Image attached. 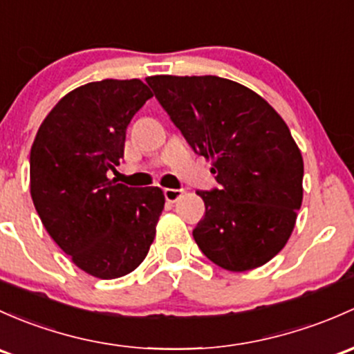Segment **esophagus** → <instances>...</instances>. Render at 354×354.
Here are the masks:
<instances>
[{
	"instance_id": "esophagus-1",
	"label": "esophagus",
	"mask_w": 354,
	"mask_h": 354,
	"mask_svg": "<svg viewBox=\"0 0 354 354\" xmlns=\"http://www.w3.org/2000/svg\"><path fill=\"white\" fill-rule=\"evenodd\" d=\"M165 196H166L167 202H169V203H174V202H178V200H180L181 196H183V189L166 188V189H165Z\"/></svg>"
}]
</instances>
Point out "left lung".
Returning a JSON list of instances; mask_svg holds the SVG:
<instances>
[{"mask_svg":"<svg viewBox=\"0 0 354 354\" xmlns=\"http://www.w3.org/2000/svg\"><path fill=\"white\" fill-rule=\"evenodd\" d=\"M147 84L221 185L196 192L205 217L193 230L227 271L266 265L288 243L304 198V159L288 125L252 89L218 76H149Z\"/></svg>","mask_w":354,"mask_h":354,"instance_id":"left-lung-1","label":"left lung"}]
</instances>
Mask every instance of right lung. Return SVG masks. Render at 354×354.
Returning <instances> with one entry per match:
<instances>
[{"label":"right lung","instance_id":"right-lung-1","mask_svg":"<svg viewBox=\"0 0 354 354\" xmlns=\"http://www.w3.org/2000/svg\"><path fill=\"white\" fill-rule=\"evenodd\" d=\"M152 98L140 80L93 81L62 96L30 149V195L55 244L84 273L113 280L147 256L165 208L158 187L129 188L106 173L125 130Z\"/></svg>","mask_w":354,"mask_h":354}]
</instances>
